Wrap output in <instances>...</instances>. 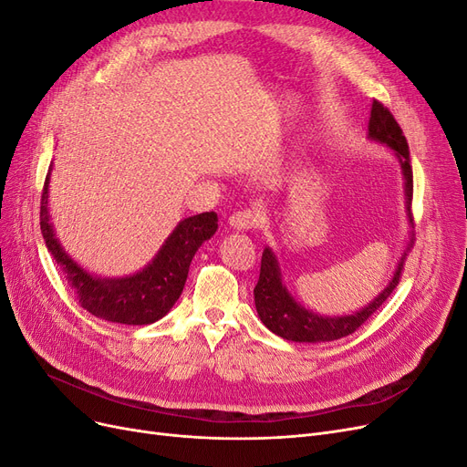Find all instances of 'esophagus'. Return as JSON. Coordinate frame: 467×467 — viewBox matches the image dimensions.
I'll use <instances>...</instances> for the list:
<instances>
[{
    "label": "esophagus",
    "instance_id": "obj_1",
    "mask_svg": "<svg viewBox=\"0 0 467 467\" xmlns=\"http://www.w3.org/2000/svg\"><path fill=\"white\" fill-rule=\"evenodd\" d=\"M259 212L257 210H251V208H244V210H237L230 216V225L234 230H253L259 225Z\"/></svg>",
    "mask_w": 467,
    "mask_h": 467
}]
</instances>
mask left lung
Returning <instances> with one entry per match:
<instances>
[{
  "mask_svg": "<svg viewBox=\"0 0 467 467\" xmlns=\"http://www.w3.org/2000/svg\"><path fill=\"white\" fill-rule=\"evenodd\" d=\"M368 136L378 142L389 146L395 155H398L403 175H405V192H407V210L409 220L411 216V201H413V169H411V158H409V146L403 136L401 126L393 119L388 107L381 105L379 101L372 103L370 110V124H368ZM405 255L395 271L393 278L386 290L381 292L378 298L368 306L360 309V312L343 317H321L317 314L307 312L304 306L296 302L288 290L282 286L280 280V268L276 263V257L273 255L271 249L263 251L261 259V275L257 280V286L253 290L255 294V307L261 321L271 329L275 335L288 338V341L296 343H317V341H335V338L347 337L355 333L362 323L368 321L372 314H376L379 306L384 304L391 292L398 288L400 278L403 275V263Z\"/></svg>",
  "mask_w": 467,
  "mask_h": 467,
  "instance_id": "left-lung-1",
  "label": "left lung"
}]
</instances>
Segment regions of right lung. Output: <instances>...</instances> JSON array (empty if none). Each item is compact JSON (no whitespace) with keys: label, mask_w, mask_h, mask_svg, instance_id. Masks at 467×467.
Here are the masks:
<instances>
[{"label":"right lung","mask_w":467,"mask_h":467,"mask_svg":"<svg viewBox=\"0 0 467 467\" xmlns=\"http://www.w3.org/2000/svg\"><path fill=\"white\" fill-rule=\"evenodd\" d=\"M48 177L40 196V232L54 261L74 290L78 304L89 314L126 325H148L161 319L179 300L189 266L206 239L218 230L214 212H202L179 222L155 259L134 276L97 278L69 259L48 222Z\"/></svg>","instance_id":"1"}]
</instances>
